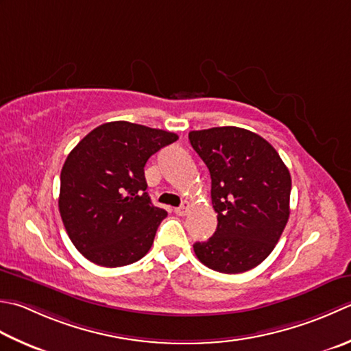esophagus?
Returning <instances> with one entry per match:
<instances>
[{"label": "esophagus", "mask_w": 351, "mask_h": 351, "mask_svg": "<svg viewBox=\"0 0 351 351\" xmlns=\"http://www.w3.org/2000/svg\"><path fill=\"white\" fill-rule=\"evenodd\" d=\"M189 210H190V202L189 201H184L181 207L175 208V213H176L178 216H185L189 213Z\"/></svg>", "instance_id": "esophagus-1"}]
</instances>
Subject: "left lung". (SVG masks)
<instances>
[{"label":"left lung","mask_w":351,"mask_h":351,"mask_svg":"<svg viewBox=\"0 0 351 351\" xmlns=\"http://www.w3.org/2000/svg\"><path fill=\"white\" fill-rule=\"evenodd\" d=\"M191 147L210 170L217 228L196 242L199 262L213 271L240 274L276 248L289 219L291 173L262 136L236 126L191 130Z\"/></svg>","instance_id":"1"}]
</instances>
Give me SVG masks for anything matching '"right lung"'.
<instances>
[{
    "mask_svg": "<svg viewBox=\"0 0 351 351\" xmlns=\"http://www.w3.org/2000/svg\"><path fill=\"white\" fill-rule=\"evenodd\" d=\"M176 140L167 130L111 121L91 130L66 156L59 211L73 245L89 262L119 267L149 252L167 211L150 202L144 166Z\"/></svg>",
    "mask_w": 351,
    "mask_h": 351,
    "instance_id": "obj_1",
    "label": "right lung"
}]
</instances>
